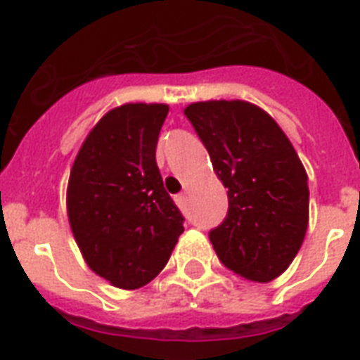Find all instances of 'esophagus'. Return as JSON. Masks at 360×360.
Listing matches in <instances>:
<instances>
[{
	"label": "esophagus",
	"mask_w": 360,
	"mask_h": 360,
	"mask_svg": "<svg viewBox=\"0 0 360 360\" xmlns=\"http://www.w3.org/2000/svg\"><path fill=\"white\" fill-rule=\"evenodd\" d=\"M175 203H177V207H179V209H185L186 207V196H185V194H177V196H175Z\"/></svg>",
	"instance_id": "esophagus-1"
}]
</instances>
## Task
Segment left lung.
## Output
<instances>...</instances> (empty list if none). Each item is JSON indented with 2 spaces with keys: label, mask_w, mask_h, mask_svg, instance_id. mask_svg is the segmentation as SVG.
<instances>
[{
  "label": "left lung",
  "mask_w": 360,
  "mask_h": 360,
  "mask_svg": "<svg viewBox=\"0 0 360 360\" xmlns=\"http://www.w3.org/2000/svg\"><path fill=\"white\" fill-rule=\"evenodd\" d=\"M183 112L228 188V217L209 233L217 256L250 282L278 278L308 228V175L290 138L246 101H202Z\"/></svg>",
  "instance_id": "left-lung-1"
}]
</instances>
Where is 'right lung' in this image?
Returning a JSON list of instances; mask_svg holds the SVG:
<instances>
[{"label":"right lung","mask_w":360,"mask_h":360,"mask_svg":"<svg viewBox=\"0 0 360 360\" xmlns=\"http://www.w3.org/2000/svg\"><path fill=\"white\" fill-rule=\"evenodd\" d=\"M168 110L160 103L112 108L70 168L67 217L76 245L87 267L120 290L149 284L185 231L155 160Z\"/></svg>","instance_id":"obj_1"}]
</instances>
